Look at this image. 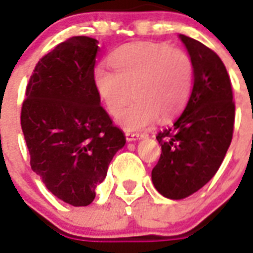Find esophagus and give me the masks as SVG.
Wrapping results in <instances>:
<instances>
[{
	"mask_svg": "<svg viewBox=\"0 0 253 253\" xmlns=\"http://www.w3.org/2000/svg\"><path fill=\"white\" fill-rule=\"evenodd\" d=\"M126 139L127 141H135V139H139L141 137H144L142 134H139V132H130V131H126Z\"/></svg>",
	"mask_w": 253,
	"mask_h": 253,
	"instance_id": "obj_1",
	"label": "esophagus"
}]
</instances>
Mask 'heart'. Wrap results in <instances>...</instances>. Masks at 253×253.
Segmentation results:
<instances>
[{
    "instance_id": "obj_1",
    "label": "heart",
    "mask_w": 253,
    "mask_h": 253,
    "mask_svg": "<svg viewBox=\"0 0 253 253\" xmlns=\"http://www.w3.org/2000/svg\"><path fill=\"white\" fill-rule=\"evenodd\" d=\"M114 72L98 65L93 81L112 116H118L134 94L136 101L119 116L127 130H139L156 121L175 118L185 108L193 87L194 65L188 53L167 43L138 42L116 49Z\"/></svg>"
}]
</instances>
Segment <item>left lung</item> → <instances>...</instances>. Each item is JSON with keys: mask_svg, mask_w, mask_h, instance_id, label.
I'll list each match as a JSON object with an SVG mask.
<instances>
[{"mask_svg": "<svg viewBox=\"0 0 253 253\" xmlns=\"http://www.w3.org/2000/svg\"><path fill=\"white\" fill-rule=\"evenodd\" d=\"M193 60V87L179 118L157 132L162 155L152 169L157 192L181 200L211 181L230 146L234 101L223 61L199 41L179 35Z\"/></svg>", "mask_w": 253, "mask_h": 253, "instance_id": "8db88e82", "label": "left lung"}]
</instances>
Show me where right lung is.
<instances>
[{
  "label": "right lung",
  "mask_w": 253,
  "mask_h": 253,
  "mask_svg": "<svg viewBox=\"0 0 253 253\" xmlns=\"http://www.w3.org/2000/svg\"><path fill=\"white\" fill-rule=\"evenodd\" d=\"M98 41L71 37L35 65L23 101L22 130L30 164L49 192L89 206L125 134L100 105L93 74Z\"/></svg>",
  "instance_id": "add662e5"
}]
</instances>
